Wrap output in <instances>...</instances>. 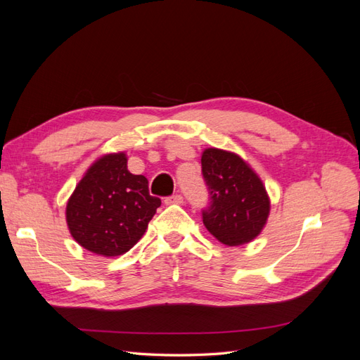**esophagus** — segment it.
<instances>
[{"mask_svg":"<svg viewBox=\"0 0 360 360\" xmlns=\"http://www.w3.org/2000/svg\"><path fill=\"white\" fill-rule=\"evenodd\" d=\"M165 204L167 205H172V204H183V197L180 193L176 195H171V197L165 198Z\"/></svg>","mask_w":360,"mask_h":360,"instance_id":"1","label":"esophagus"}]
</instances>
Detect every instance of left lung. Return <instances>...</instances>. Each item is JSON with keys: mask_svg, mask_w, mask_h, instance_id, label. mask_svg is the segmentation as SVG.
Returning a JSON list of instances; mask_svg holds the SVG:
<instances>
[{"mask_svg": "<svg viewBox=\"0 0 360 360\" xmlns=\"http://www.w3.org/2000/svg\"><path fill=\"white\" fill-rule=\"evenodd\" d=\"M201 168L210 200L202 210L207 230L226 246L254 240L270 213L269 195L257 172L240 156L221 148H205Z\"/></svg>", "mask_w": 360, "mask_h": 360, "instance_id": "obj_1", "label": "left lung"}]
</instances>
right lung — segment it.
<instances>
[{
	"instance_id": "1",
	"label": "right lung",
	"mask_w": 360,
	"mask_h": 360,
	"mask_svg": "<svg viewBox=\"0 0 360 360\" xmlns=\"http://www.w3.org/2000/svg\"><path fill=\"white\" fill-rule=\"evenodd\" d=\"M160 200L148 180L127 169L126 153L97 159L68 201L66 221L82 248L103 257L126 254L144 236Z\"/></svg>"
}]
</instances>
